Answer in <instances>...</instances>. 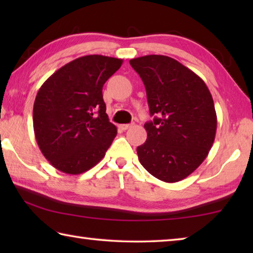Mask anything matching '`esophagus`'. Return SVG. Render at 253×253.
I'll return each instance as SVG.
<instances>
[{"mask_svg": "<svg viewBox=\"0 0 253 253\" xmlns=\"http://www.w3.org/2000/svg\"><path fill=\"white\" fill-rule=\"evenodd\" d=\"M119 127H121L122 130H127L128 128L132 127V124H123V125H121Z\"/></svg>", "mask_w": 253, "mask_h": 253, "instance_id": "obj_1", "label": "esophagus"}]
</instances>
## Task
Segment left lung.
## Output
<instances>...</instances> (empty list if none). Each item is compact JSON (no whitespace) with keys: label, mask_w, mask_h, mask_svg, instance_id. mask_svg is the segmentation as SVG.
<instances>
[{"label":"left lung","mask_w":253,"mask_h":253,"mask_svg":"<svg viewBox=\"0 0 253 253\" xmlns=\"http://www.w3.org/2000/svg\"><path fill=\"white\" fill-rule=\"evenodd\" d=\"M146 89L147 139L137 147L140 164L166 183L182 181L202 164L216 132V113L204 81L177 60L151 54L129 60Z\"/></svg>","instance_id":"1"}]
</instances>
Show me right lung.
<instances>
[{"label": "right lung", "instance_id": "1", "mask_svg": "<svg viewBox=\"0 0 253 253\" xmlns=\"http://www.w3.org/2000/svg\"><path fill=\"white\" fill-rule=\"evenodd\" d=\"M122 63L106 55H84L41 85L33 105L34 135L53 168L78 175L104 158L117 128L106 114L102 87Z\"/></svg>", "mask_w": 253, "mask_h": 253}]
</instances>
